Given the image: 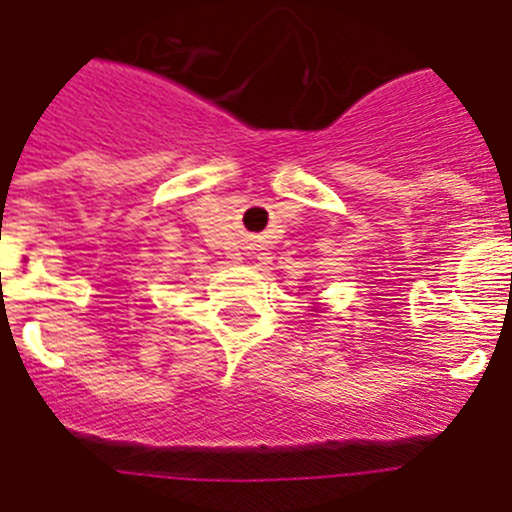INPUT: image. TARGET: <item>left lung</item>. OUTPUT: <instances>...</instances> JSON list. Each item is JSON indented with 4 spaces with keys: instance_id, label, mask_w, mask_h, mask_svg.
I'll use <instances>...</instances> for the list:
<instances>
[{
    "instance_id": "8db88e82",
    "label": "left lung",
    "mask_w": 512,
    "mask_h": 512,
    "mask_svg": "<svg viewBox=\"0 0 512 512\" xmlns=\"http://www.w3.org/2000/svg\"><path fill=\"white\" fill-rule=\"evenodd\" d=\"M314 311H317V306H314Z\"/></svg>"
}]
</instances>
